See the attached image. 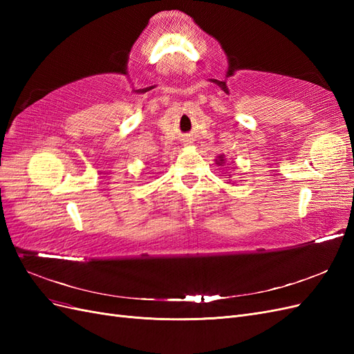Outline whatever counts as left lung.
Masks as SVG:
<instances>
[{
    "mask_svg": "<svg viewBox=\"0 0 354 354\" xmlns=\"http://www.w3.org/2000/svg\"><path fill=\"white\" fill-rule=\"evenodd\" d=\"M216 164H217V165H220V167H223L224 164H226V158H224V155L217 156V159H216ZM232 164H234V162H232ZM232 168H233V167H232ZM229 178H230V174H229Z\"/></svg>",
    "mask_w": 354,
    "mask_h": 354,
    "instance_id": "left-lung-1",
    "label": "left lung"
}]
</instances>
